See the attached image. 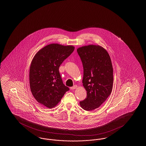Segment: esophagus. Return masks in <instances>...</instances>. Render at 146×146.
I'll use <instances>...</instances> for the list:
<instances>
[{
  "label": "esophagus",
  "mask_w": 146,
  "mask_h": 146,
  "mask_svg": "<svg viewBox=\"0 0 146 146\" xmlns=\"http://www.w3.org/2000/svg\"><path fill=\"white\" fill-rule=\"evenodd\" d=\"M78 86L77 85H74L73 87H70V89L71 90H74L76 89L77 88Z\"/></svg>",
  "instance_id": "esophagus-1"
}]
</instances>
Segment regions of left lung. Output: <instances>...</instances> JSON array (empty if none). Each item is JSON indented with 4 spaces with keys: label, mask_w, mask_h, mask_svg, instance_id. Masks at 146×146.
<instances>
[{
    "label": "left lung",
    "mask_w": 146,
    "mask_h": 146,
    "mask_svg": "<svg viewBox=\"0 0 146 146\" xmlns=\"http://www.w3.org/2000/svg\"><path fill=\"white\" fill-rule=\"evenodd\" d=\"M84 67L82 83L87 91L86 98L80 106L92 111L101 106L111 94L113 84V69L107 50L103 47L89 45L78 48Z\"/></svg>",
    "instance_id": "8db88e82"
}]
</instances>
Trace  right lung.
<instances>
[{
	"label": "right lung",
	"mask_w": 146,
	"mask_h": 146,
	"mask_svg": "<svg viewBox=\"0 0 146 146\" xmlns=\"http://www.w3.org/2000/svg\"><path fill=\"white\" fill-rule=\"evenodd\" d=\"M74 50L72 45L50 44L34 56L29 72L30 87L34 98L42 106L55 107L69 90L62 82L59 68Z\"/></svg>",
	"instance_id": "1"
}]
</instances>
